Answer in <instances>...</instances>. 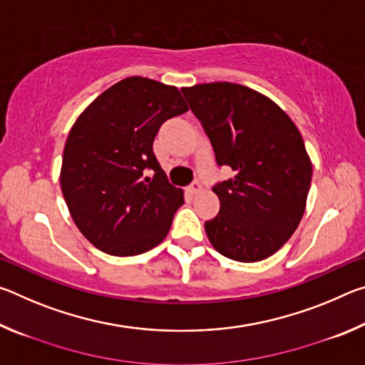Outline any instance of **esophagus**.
Returning <instances> with one entry per match:
<instances>
[{"label": "esophagus", "mask_w": 365, "mask_h": 365, "mask_svg": "<svg viewBox=\"0 0 365 365\" xmlns=\"http://www.w3.org/2000/svg\"><path fill=\"white\" fill-rule=\"evenodd\" d=\"M201 190H202V185L200 182H193V183L190 185V188H188V191H190L191 195H197Z\"/></svg>", "instance_id": "esophagus-1"}]
</instances>
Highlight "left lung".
<instances>
[{"mask_svg":"<svg viewBox=\"0 0 365 365\" xmlns=\"http://www.w3.org/2000/svg\"><path fill=\"white\" fill-rule=\"evenodd\" d=\"M211 140L219 165L233 178L212 188L220 211L205 224L222 256L240 262L267 259L298 228L312 164L285 110L245 85L201 83L182 88Z\"/></svg>","mask_w":365,"mask_h":365,"instance_id":"left-lung-1","label":"left lung"}]
</instances>
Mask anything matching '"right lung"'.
<instances>
[{"label": "right lung", "instance_id": "1", "mask_svg": "<svg viewBox=\"0 0 365 365\" xmlns=\"http://www.w3.org/2000/svg\"><path fill=\"white\" fill-rule=\"evenodd\" d=\"M177 86L128 77L86 108L67 137L61 190L83 237L110 256L158 246L183 205L153 153L159 127L187 113ZM153 170V178L145 170Z\"/></svg>", "mask_w": 365, "mask_h": 365}]
</instances>
